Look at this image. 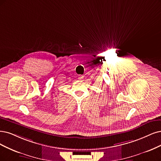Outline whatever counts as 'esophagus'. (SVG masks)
Instances as JSON below:
<instances>
[{"instance_id": "obj_1", "label": "esophagus", "mask_w": 161, "mask_h": 161, "mask_svg": "<svg viewBox=\"0 0 161 161\" xmlns=\"http://www.w3.org/2000/svg\"><path fill=\"white\" fill-rule=\"evenodd\" d=\"M83 78H84V76H83V75H80V76H79V77H78V79H79L80 80H83Z\"/></svg>"}]
</instances>
